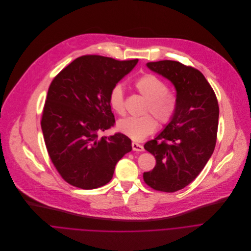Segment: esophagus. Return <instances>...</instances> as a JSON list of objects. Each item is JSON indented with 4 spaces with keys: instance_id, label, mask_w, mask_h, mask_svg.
<instances>
[{
    "instance_id": "1",
    "label": "esophagus",
    "mask_w": 251,
    "mask_h": 251,
    "mask_svg": "<svg viewBox=\"0 0 251 251\" xmlns=\"http://www.w3.org/2000/svg\"><path fill=\"white\" fill-rule=\"evenodd\" d=\"M131 147H132V150H134V151H143V150H144L143 146L139 143H136V142H132Z\"/></svg>"
}]
</instances>
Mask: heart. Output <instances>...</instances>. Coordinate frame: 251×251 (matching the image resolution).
I'll list each match as a JSON object with an SVG mask.
<instances>
[{
	"mask_svg": "<svg viewBox=\"0 0 251 251\" xmlns=\"http://www.w3.org/2000/svg\"><path fill=\"white\" fill-rule=\"evenodd\" d=\"M136 91L147 100L144 113H151L162 126L168 125L178 110V98L175 93L168 91L165 81L154 74L146 73L134 82ZM109 104L119 116L126 114L125 94L121 85H115L109 93ZM151 115L140 118H127L118 124L119 130L132 140L139 141L151 134L157 123Z\"/></svg>",
	"mask_w": 251,
	"mask_h": 251,
	"instance_id": "heart-1",
	"label": "heart"
}]
</instances>
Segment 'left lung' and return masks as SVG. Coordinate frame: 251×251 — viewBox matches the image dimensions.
<instances>
[{"mask_svg":"<svg viewBox=\"0 0 251 251\" xmlns=\"http://www.w3.org/2000/svg\"><path fill=\"white\" fill-rule=\"evenodd\" d=\"M147 67L173 83L178 110L164 130L144 144L156 164L151 171L143 173V180L156 191L173 193L193 182L214 152L218 99L202 72L192 66L161 60L148 62Z\"/></svg>","mask_w":251,"mask_h":251,"instance_id":"8db88e82","label":"left lung"}]
</instances>
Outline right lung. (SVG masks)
I'll list each match as a JSON object with an SVG mask.
<instances>
[{
	"label": "right lung",
	"instance_id": "obj_1",
	"mask_svg": "<svg viewBox=\"0 0 251 251\" xmlns=\"http://www.w3.org/2000/svg\"><path fill=\"white\" fill-rule=\"evenodd\" d=\"M137 61L83 55L50 84L40 125L48 155L68 184L84 190L106 185L118 161L131 151L124 133L99 132L115 126L109 93Z\"/></svg>",
	"mask_w": 251,
	"mask_h": 251
}]
</instances>
